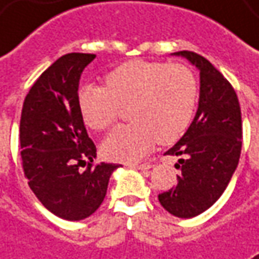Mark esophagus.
<instances>
[{"mask_svg":"<svg viewBox=\"0 0 259 259\" xmlns=\"http://www.w3.org/2000/svg\"><path fill=\"white\" fill-rule=\"evenodd\" d=\"M131 167L138 169V170H149V169L152 167V165H151V163H142V165H133Z\"/></svg>","mask_w":259,"mask_h":259,"instance_id":"1","label":"esophagus"}]
</instances>
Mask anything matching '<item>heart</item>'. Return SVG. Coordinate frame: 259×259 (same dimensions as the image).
I'll return each mask as SVG.
<instances>
[{
	"label": "heart",
	"mask_w": 259,
	"mask_h": 259,
	"mask_svg": "<svg viewBox=\"0 0 259 259\" xmlns=\"http://www.w3.org/2000/svg\"><path fill=\"white\" fill-rule=\"evenodd\" d=\"M77 103L85 125L97 131L117 121L121 107L131 106L133 124L112 130L103 152L133 163L145 158L156 142L169 145L185 134L197 103V81L185 65L133 60L108 73L107 87H81Z\"/></svg>",
	"instance_id": "1"
}]
</instances>
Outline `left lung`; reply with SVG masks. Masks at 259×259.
I'll return each mask as SVG.
<instances>
[{"instance_id":"obj_1","label":"left lung","mask_w":259,"mask_h":259,"mask_svg":"<svg viewBox=\"0 0 259 259\" xmlns=\"http://www.w3.org/2000/svg\"><path fill=\"white\" fill-rule=\"evenodd\" d=\"M182 56L200 73L199 106L190 126L166 155L179 156L178 185L158 196L162 207L181 219L201 214L220 199L237 169L242 145L240 103L233 85L194 52Z\"/></svg>"}]
</instances>
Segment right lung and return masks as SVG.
Instances as JSON below:
<instances>
[{
    "label": "right lung",
    "instance_id": "obj_1",
    "mask_svg": "<svg viewBox=\"0 0 259 259\" xmlns=\"http://www.w3.org/2000/svg\"><path fill=\"white\" fill-rule=\"evenodd\" d=\"M96 55L67 53L48 67L26 94L19 142L28 185L51 213L69 222L92 215L103 203L119 165L101 162L78 110V81Z\"/></svg>",
    "mask_w": 259,
    "mask_h": 259
}]
</instances>
